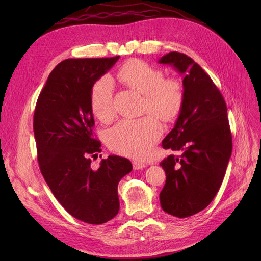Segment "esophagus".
I'll return each mask as SVG.
<instances>
[{
    "mask_svg": "<svg viewBox=\"0 0 261 261\" xmlns=\"http://www.w3.org/2000/svg\"><path fill=\"white\" fill-rule=\"evenodd\" d=\"M133 167H134V169H135V170H141V169H145L146 168V164L136 160V161L133 162Z\"/></svg>",
    "mask_w": 261,
    "mask_h": 261,
    "instance_id": "obj_1",
    "label": "esophagus"
}]
</instances>
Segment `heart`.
Returning <instances> with one entry per match:
<instances>
[{
    "label": "heart",
    "mask_w": 261,
    "mask_h": 261,
    "mask_svg": "<svg viewBox=\"0 0 261 261\" xmlns=\"http://www.w3.org/2000/svg\"><path fill=\"white\" fill-rule=\"evenodd\" d=\"M118 78L129 88L144 94L143 111L150 112L164 121L175 117L183 105L184 90L175 78H164L162 70L147 63L133 60L118 70ZM114 83L105 75L93 84L90 107L101 122H110L115 115L113 105ZM162 126L152 115L138 120H123L107 133V144L113 151L130 158H144L160 137Z\"/></svg>",
    "instance_id": "b5f03b06"
}]
</instances>
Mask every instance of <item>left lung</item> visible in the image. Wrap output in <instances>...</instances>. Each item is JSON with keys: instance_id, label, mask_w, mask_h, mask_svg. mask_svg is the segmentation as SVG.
<instances>
[{"instance_id": "8db88e82", "label": "left lung", "mask_w": 261, "mask_h": 261, "mask_svg": "<svg viewBox=\"0 0 261 261\" xmlns=\"http://www.w3.org/2000/svg\"><path fill=\"white\" fill-rule=\"evenodd\" d=\"M159 63L184 76L179 115L162 141L164 149L183 153L160 163L167 175L160 203L169 215L187 218L208 207L223 181L232 153L227 110L209 75L186 54L170 52Z\"/></svg>"}]
</instances>
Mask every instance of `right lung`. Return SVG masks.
Returning a JSON list of instances; mask_svg holds the SVG:
<instances>
[{"instance_id": "add662e5", "label": "right lung", "mask_w": 261, "mask_h": 261, "mask_svg": "<svg viewBox=\"0 0 261 261\" xmlns=\"http://www.w3.org/2000/svg\"><path fill=\"white\" fill-rule=\"evenodd\" d=\"M120 57L67 59L57 65L39 94L34 115L38 161L55 198L70 216L89 224H102L120 210L117 185L133 170L118 155L98 156L101 143L94 137L90 107L93 84Z\"/></svg>"}]
</instances>
